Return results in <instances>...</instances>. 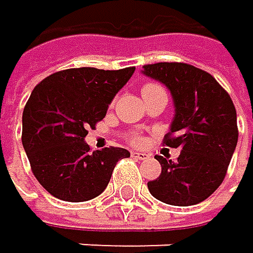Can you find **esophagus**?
<instances>
[{
    "label": "esophagus",
    "mask_w": 253,
    "mask_h": 253,
    "mask_svg": "<svg viewBox=\"0 0 253 253\" xmlns=\"http://www.w3.org/2000/svg\"><path fill=\"white\" fill-rule=\"evenodd\" d=\"M132 156H133L135 159H141V161H144V159H147L150 155H149V153H145V152H132Z\"/></svg>",
    "instance_id": "34e87169"
}]
</instances>
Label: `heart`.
<instances>
[{"label": "heart", "mask_w": 253, "mask_h": 253, "mask_svg": "<svg viewBox=\"0 0 253 253\" xmlns=\"http://www.w3.org/2000/svg\"><path fill=\"white\" fill-rule=\"evenodd\" d=\"M155 88H159V86H158V84H155V83H149V84H145V86H144L142 91H149V89H155ZM132 141H133V142H138V141H139V138H138V136H133V138H132Z\"/></svg>", "instance_id": "obj_1"}]
</instances>
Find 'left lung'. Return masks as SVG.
I'll use <instances>...</instances> for the list:
<instances>
[{"label": "left lung", "mask_w": 253, "mask_h": 253, "mask_svg": "<svg viewBox=\"0 0 253 253\" xmlns=\"http://www.w3.org/2000/svg\"><path fill=\"white\" fill-rule=\"evenodd\" d=\"M141 73L170 91L174 117L165 144L180 147L177 161L156 156L162 171L147 183L149 191L167 205H196L226 176L238 141L235 106L211 74L193 65L161 62Z\"/></svg>", "instance_id": "obj_1"}]
</instances>
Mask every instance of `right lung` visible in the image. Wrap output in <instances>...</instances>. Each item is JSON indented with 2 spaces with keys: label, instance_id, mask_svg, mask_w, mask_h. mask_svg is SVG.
I'll use <instances>...</instances> for the list:
<instances>
[{
  "label": "right lung",
  "instance_id": "1",
  "mask_svg": "<svg viewBox=\"0 0 253 253\" xmlns=\"http://www.w3.org/2000/svg\"><path fill=\"white\" fill-rule=\"evenodd\" d=\"M133 73L135 68H71L33 89L22 114V145L35 177L51 196L65 202L94 199L108 187L115 164L130 156L121 147L91 152L84 138Z\"/></svg>",
  "mask_w": 253,
  "mask_h": 253
}]
</instances>
